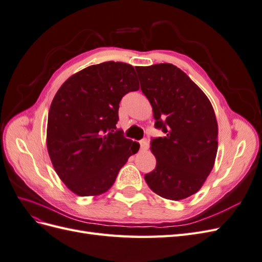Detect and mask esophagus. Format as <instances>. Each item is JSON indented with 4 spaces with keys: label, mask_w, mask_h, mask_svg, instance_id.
Listing matches in <instances>:
<instances>
[{
    "label": "esophagus",
    "mask_w": 262,
    "mask_h": 262,
    "mask_svg": "<svg viewBox=\"0 0 262 262\" xmlns=\"http://www.w3.org/2000/svg\"><path fill=\"white\" fill-rule=\"evenodd\" d=\"M140 147H141V149H146L148 147V143H147L146 139L140 141Z\"/></svg>",
    "instance_id": "obj_1"
}]
</instances>
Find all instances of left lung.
<instances>
[{"label": "left lung", "mask_w": 262, "mask_h": 262, "mask_svg": "<svg viewBox=\"0 0 262 262\" xmlns=\"http://www.w3.org/2000/svg\"><path fill=\"white\" fill-rule=\"evenodd\" d=\"M141 91L153 107L155 128L165 136L150 141L156 167L144 176L152 191L181 200L199 191L217 152V122L209 98L190 77L170 64L137 67Z\"/></svg>", "instance_id": "8db88e82"}]
</instances>
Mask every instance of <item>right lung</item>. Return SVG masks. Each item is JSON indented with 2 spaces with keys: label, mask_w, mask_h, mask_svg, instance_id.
I'll return each instance as SVG.
<instances>
[{
  "label": "right lung",
  "mask_w": 262,
  "mask_h": 262,
  "mask_svg": "<svg viewBox=\"0 0 262 262\" xmlns=\"http://www.w3.org/2000/svg\"><path fill=\"white\" fill-rule=\"evenodd\" d=\"M140 89L134 68L108 61L86 68L62 84L51 102L47 147L66 186L81 196L98 195L140 145L117 130L120 100Z\"/></svg>",
  "instance_id": "obj_1"
}]
</instances>
